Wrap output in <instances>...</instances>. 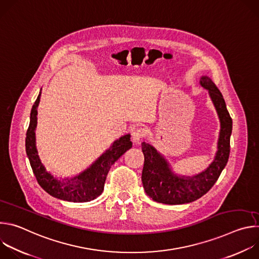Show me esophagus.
<instances>
[{
  "label": "esophagus",
  "mask_w": 259,
  "mask_h": 259,
  "mask_svg": "<svg viewBox=\"0 0 259 259\" xmlns=\"http://www.w3.org/2000/svg\"><path fill=\"white\" fill-rule=\"evenodd\" d=\"M131 135H132V140H133V142L137 143L141 138L144 137L145 132H144V130H143L142 128H135V129L132 131Z\"/></svg>",
  "instance_id": "1"
}]
</instances>
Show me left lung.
Instances as JSON below:
<instances>
[{
    "mask_svg": "<svg viewBox=\"0 0 259 259\" xmlns=\"http://www.w3.org/2000/svg\"><path fill=\"white\" fill-rule=\"evenodd\" d=\"M200 84L208 90L220 120L218 150L215 159L205 171L198 175L178 176L172 172L169 163L153 145L142 142L144 164L141 180L146 195L156 202L179 205L198 200L214 186L229 161L233 121L227 109L226 101L210 78L203 76Z\"/></svg>",
    "mask_w": 259,
    "mask_h": 259,
    "instance_id": "obj_1",
    "label": "left lung"
}]
</instances>
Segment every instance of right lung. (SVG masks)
<instances>
[{"instance_id":"right-lung-1","label":"right lung","mask_w":259,"mask_h":259,"mask_svg":"<svg viewBox=\"0 0 259 259\" xmlns=\"http://www.w3.org/2000/svg\"><path fill=\"white\" fill-rule=\"evenodd\" d=\"M41 92L34 101L31 112L29 126L25 137V151L28 157L32 172L42 189L54 198L68 202H89L101 195L106 175L112 165L129 149L132 147L130 134L124 135L114 141L104 154H102L88 169L71 178L59 179L46 170L42 164L35 146L36 115L40 102Z\"/></svg>"}]
</instances>
